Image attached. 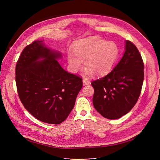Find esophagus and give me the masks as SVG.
Returning a JSON list of instances; mask_svg holds the SVG:
<instances>
[{
	"label": "esophagus",
	"mask_w": 160,
	"mask_h": 160,
	"mask_svg": "<svg viewBox=\"0 0 160 160\" xmlns=\"http://www.w3.org/2000/svg\"><path fill=\"white\" fill-rule=\"evenodd\" d=\"M83 85H88L90 84V81L87 79H83Z\"/></svg>",
	"instance_id": "esophagus-1"
}]
</instances>
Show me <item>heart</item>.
Wrapping results in <instances>:
<instances>
[{
  "label": "heart",
  "mask_w": 160,
  "mask_h": 160,
  "mask_svg": "<svg viewBox=\"0 0 160 160\" xmlns=\"http://www.w3.org/2000/svg\"><path fill=\"white\" fill-rule=\"evenodd\" d=\"M118 54L119 49L115 42L94 36L76 41L73 50L68 51L67 61L72 72L77 73L82 68L83 60L88 75L101 77L112 70Z\"/></svg>",
  "instance_id": "obj_1"
}]
</instances>
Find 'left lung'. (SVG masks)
Listing matches in <instances>:
<instances>
[{
  "mask_svg": "<svg viewBox=\"0 0 160 160\" xmlns=\"http://www.w3.org/2000/svg\"><path fill=\"white\" fill-rule=\"evenodd\" d=\"M144 63L135 45L125 40V52L117 66L104 77L93 81V105L108 119H118L134 106L141 94Z\"/></svg>",
  "mask_w": 160,
  "mask_h": 160,
  "instance_id": "obj_1",
  "label": "left lung"
}]
</instances>
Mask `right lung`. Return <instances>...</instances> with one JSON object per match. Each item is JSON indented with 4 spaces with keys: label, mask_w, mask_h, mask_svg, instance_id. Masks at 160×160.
Returning a JSON list of instances; mask_svg holds the SVG:
<instances>
[{
    "label": "right lung",
    "mask_w": 160,
    "mask_h": 160,
    "mask_svg": "<svg viewBox=\"0 0 160 160\" xmlns=\"http://www.w3.org/2000/svg\"><path fill=\"white\" fill-rule=\"evenodd\" d=\"M60 52L48 48L43 40L27 45L16 66L19 99L38 120L58 125L64 122L75 106L82 87L79 77L65 71L58 59Z\"/></svg>",
    "instance_id": "1"
}]
</instances>
